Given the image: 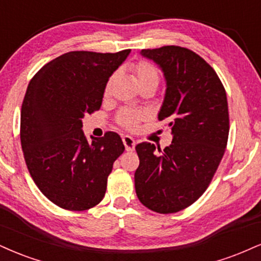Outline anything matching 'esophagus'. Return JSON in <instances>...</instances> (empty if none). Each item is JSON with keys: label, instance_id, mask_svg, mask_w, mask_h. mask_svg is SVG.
<instances>
[{"label": "esophagus", "instance_id": "1", "mask_svg": "<svg viewBox=\"0 0 261 261\" xmlns=\"http://www.w3.org/2000/svg\"><path fill=\"white\" fill-rule=\"evenodd\" d=\"M122 142H124L125 149H126L127 152H131V150H134L135 144H136L135 140L131 136H128V135H125V136H122Z\"/></svg>", "mask_w": 261, "mask_h": 261}]
</instances>
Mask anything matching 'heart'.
Instances as JSON below:
<instances>
[{
	"instance_id": "1",
	"label": "heart",
	"mask_w": 261,
	"mask_h": 261,
	"mask_svg": "<svg viewBox=\"0 0 261 261\" xmlns=\"http://www.w3.org/2000/svg\"><path fill=\"white\" fill-rule=\"evenodd\" d=\"M131 73H133L134 77L136 79V83L139 84L141 89L143 87L149 86V85H153V86H156L159 83V71L158 69L153 63L148 61H144V59H141V61H137L131 64L130 67ZM115 81V74H113L111 77H109L108 81H107L105 86V95L108 96L111 93L113 84ZM148 118V114H147L144 111H139V109H131V108H124L121 111L118 112L117 117H115V121L119 126L126 128L128 131H134L139 127L141 122L147 120Z\"/></svg>"
}]
</instances>
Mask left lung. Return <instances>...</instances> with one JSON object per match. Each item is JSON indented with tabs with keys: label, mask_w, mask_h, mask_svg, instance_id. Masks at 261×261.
I'll return each instance as SVG.
<instances>
[{
	"label": "left lung",
	"mask_w": 261,
	"mask_h": 261,
	"mask_svg": "<svg viewBox=\"0 0 261 261\" xmlns=\"http://www.w3.org/2000/svg\"><path fill=\"white\" fill-rule=\"evenodd\" d=\"M164 71L166 93L159 120L168 121L172 142L164 150L137 144L135 188L144 206L172 214L193 204L214 177L227 146L230 118L226 91L200 56L180 46L142 49Z\"/></svg>",
	"instance_id": "obj_1"
}]
</instances>
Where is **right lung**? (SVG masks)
<instances>
[{
	"label": "right lung",
	"mask_w": 261,
	"mask_h": 261,
	"mask_svg": "<svg viewBox=\"0 0 261 261\" xmlns=\"http://www.w3.org/2000/svg\"><path fill=\"white\" fill-rule=\"evenodd\" d=\"M128 53H64L28 85L20 113L24 159L39 190L59 208L84 212L105 197L125 147L113 131L87 142L83 118L99 111L107 81Z\"/></svg>",
	"instance_id": "right-lung-1"
}]
</instances>
